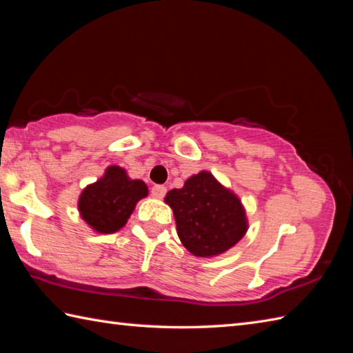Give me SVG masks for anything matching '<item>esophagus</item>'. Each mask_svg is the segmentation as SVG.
<instances>
[{"label":"esophagus","instance_id":"obj_1","mask_svg":"<svg viewBox=\"0 0 353 353\" xmlns=\"http://www.w3.org/2000/svg\"><path fill=\"white\" fill-rule=\"evenodd\" d=\"M165 194H167V188L163 185H154L152 188V196L154 199H163Z\"/></svg>","mask_w":353,"mask_h":353}]
</instances>
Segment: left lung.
Listing matches in <instances>:
<instances>
[{
    "label": "left lung",
    "instance_id": "1",
    "mask_svg": "<svg viewBox=\"0 0 353 353\" xmlns=\"http://www.w3.org/2000/svg\"><path fill=\"white\" fill-rule=\"evenodd\" d=\"M163 200L174 214L179 239L194 256H219L241 241L249 229L241 200L211 171L192 174Z\"/></svg>",
    "mask_w": 353,
    "mask_h": 353
}]
</instances>
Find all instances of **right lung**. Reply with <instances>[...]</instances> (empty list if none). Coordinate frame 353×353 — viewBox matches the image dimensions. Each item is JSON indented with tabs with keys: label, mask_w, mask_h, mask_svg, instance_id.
Returning a JSON list of instances; mask_svg holds the SVG:
<instances>
[{
	"label": "right lung",
	"mask_w": 353,
	"mask_h": 353,
	"mask_svg": "<svg viewBox=\"0 0 353 353\" xmlns=\"http://www.w3.org/2000/svg\"><path fill=\"white\" fill-rule=\"evenodd\" d=\"M148 196V186L130 179L119 165H109L104 174L81 191L77 209L97 234H115L125 226L139 200Z\"/></svg>",
	"instance_id": "obj_1"
}]
</instances>
